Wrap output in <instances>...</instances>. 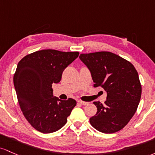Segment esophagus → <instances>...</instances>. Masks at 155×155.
<instances>
[{"mask_svg": "<svg viewBox=\"0 0 155 155\" xmlns=\"http://www.w3.org/2000/svg\"><path fill=\"white\" fill-rule=\"evenodd\" d=\"M78 103H80L81 105H88V102H84V101H81V100H79L78 101Z\"/></svg>", "mask_w": 155, "mask_h": 155, "instance_id": "34e87169", "label": "esophagus"}]
</instances>
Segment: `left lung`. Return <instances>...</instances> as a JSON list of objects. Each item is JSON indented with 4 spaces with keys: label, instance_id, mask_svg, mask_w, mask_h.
Listing matches in <instances>:
<instances>
[{
    "label": "left lung",
    "instance_id": "left-lung-1",
    "mask_svg": "<svg viewBox=\"0 0 155 155\" xmlns=\"http://www.w3.org/2000/svg\"><path fill=\"white\" fill-rule=\"evenodd\" d=\"M80 58L91 72L94 87L107 92L105 103L94 102L97 112L90 118V124L103 133L119 131L132 119L140 102L138 72L130 61L110 52L82 53Z\"/></svg>",
    "mask_w": 155,
    "mask_h": 155
}]
</instances>
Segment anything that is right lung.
<instances>
[{
    "instance_id": "right-lung-1",
    "label": "right lung",
    "mask_w": 155,
    "mask_h": 155,
    "mask_svg": "<svg viewBox=\"0 0 155 155\" xmlns=\"http://www.w3.org/2000/svg\"><path fill=\"white\" fill-rule=\"evenodd\" d=\"M78 55V52L41 50L25 55L17 64L14 85L19 105L38 131L50 133L61 129L75 107L72 98L53 97L52 85L60 82L63 71Z\"/></svg>"
}]
</instances>
